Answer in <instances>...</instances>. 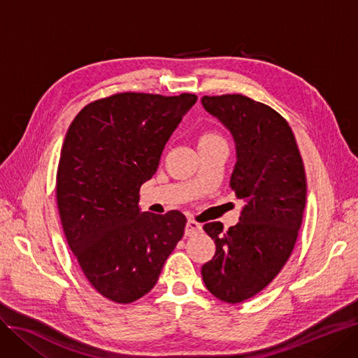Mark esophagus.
I'll return each mask as SVG.
<instances>
[{
	"mask_svg": "<svg viewBox=\"0 0 358 358\" xmlns=\"http://www.w3.org/2000/svg\"><path fill=\"white\" fill-rule=\"evenodd\" d=\"M202 230V224H199L194 220H189L186 226V236H193Z\"/></svg>",
	"mask_w": 358,
	"mask_h": 358,
	"instance_id": "esophagus-1",
	"label": "esophagus"
}]
</instances>
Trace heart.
<instances>
[{
  "instance_id": "heart-1",
  "label": "heart",
  "mask_w": 358,
  "mask_h": 358,
  "mask_svg": "<svg viewBox=\"0 0 358 358\" xmlns=\"http://www.w3.org/2000/svg\"><path fill=\"white\" fill-rule=\"evenodd\" d=\"M218 141H224V138L215 131H203L199 136V145L213 144V143H218Z\"/></svg>"
}]
</instances>
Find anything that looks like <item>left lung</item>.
<instances>
[{"label":"left lung","instance_id":"obj_1","mask_svg":"<svg viewBox=\"0 0 358 358\" xmlns=\"http://www.w3.org/2000/svg\"><path fill=\"white\" fill-rule=\"evenodd\" d=\"M202 104L233 134L230 187L245 201L234 227L203 226L217 249L202 277L214 296L239 303L267 287L292 254L307 202L306 168L292 128L270 106L242 94L203 96Z\"/></svg>","mask_w":358,"mask_h":358}]
</instances>
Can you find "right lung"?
<instances>
[{
    "label": "right lung",
    "mask_w": 358,
    "mask_h": 358,
    "mask_svg": "<svg viewBox=\"0 0 358 358\" xmlns=\"http://www.w3.org/2000/svg\"><path fill=\"white\" fill-rule=\"evenodd\" d=\"M197 96L117 92L81 109L63 141L56 197L63 231L100 295L131 303L156 285L186 217L140 213L141 184Z\"/></svg>",
    "instance_id": "1"
}]
</instances>
